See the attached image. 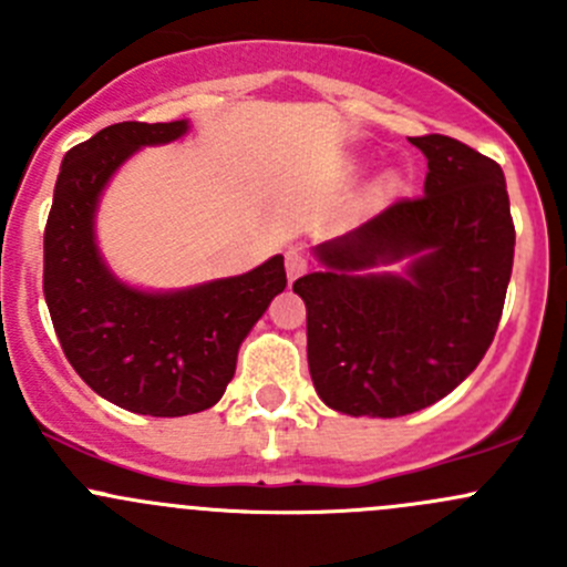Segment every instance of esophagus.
Listing matches in <instances>:
<instances>
[{
	"instance_id": "esophagus-1",
	"label": "esophagus",
	"mask_w": 567,
	"mask_h": 567,
	"mask_svg": "<svg viewBox=\"0 0 567 567\" xmlns=\"http://www.w3.org/2000/svg\"><path fill=\"white\" fill-rule=\"evenodd\" d=\"M285 268H288V279L293 282V279H299L307 271V257L299 249H290L285 255Z\"/></svg>"
}]
</instances>
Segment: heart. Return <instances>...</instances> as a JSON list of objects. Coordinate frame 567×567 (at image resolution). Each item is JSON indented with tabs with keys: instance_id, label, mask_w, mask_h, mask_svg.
I'll list each match as a JSON object with an SVG mask.
<instances>
[{
	"instance_id": "1",
	"label": "heart",
	"mask_w": 567,
	"mask_h": 567,
	"mask_svg": "<svg viewBox=\"0 0 567 567\" xmlns=\"http://www.w3.org/2000/svg\"><path fill=\"white\" fill-rule=\"evenodd\" d=\"M386 186H390V188L394 186V177H386Z\"/></svg>"
}]
</instances>
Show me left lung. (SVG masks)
Wrapping results in <instances>:
<instances>
[{
	"label": "left lung",
	"mask_w": 567,
	"mask_h": 567,
	"mask_svg": "<svg viewBox=\"0 0 567 567\" xmlns=\"http://www.w3.org/2000/svg\"><path fill=\"white\" fill-rule=\"evenodd\" d=\"M425 194L398 199L316 247L323 268L296 279L307 362L329 409L403 416L436 403L488 351L505 307L516 227L502 167L453 136H411ZM409 259L403 275L373 272Z\"/></svg>",
	"instance_id": "1"
}]
</instances>
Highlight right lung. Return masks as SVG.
<instances>
[{
  "label": "right lung",
  "mask_w": 567,
  "mask_h": 567,
  "mask_svg": "<svg viewBox=\"0 0 567 567\" xmlns=\"http://www.w3.org/2000/svg\"><path fill=\"white\" fill-rule=\"evenodd\" d=\"M186 131L188 120L114 123L71 147L43 233V293L68 362L109 403L147 416L219 403L244 337L288 285L282 255L241 277L164 293L131 288L109 271L95 244L109 177L140 147L167 145Z\"/></svg>",
  "instance_id": "add662e5"
}]
</instances>
